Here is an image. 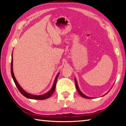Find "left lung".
I'll use <instances>...</instances> for the list:
<instances>
[{"mask_svg": "<svg viewBox=\"0 0 126 126\" xmlns=\"http://www.w3.org/2000/svg\"><path fill=\"white\" fill-rule=\"evenodd\" d=\"M74 80H75V84H76V89H77V91H78V93L79 94L81 95V96H82V97H83V98H87V99H91L92 98V97H88V96H87V95H86L84 94H83V93L82 92L80 91V90L79 89V87H78V83H77V79H76V78H74ZM108 93V92H107ZM106 93V94H107ZM106 94H105L104 95H105Z\"/></svg>", "mask_w": 126, "mask_h": 126, "instance_id": "1", "label": "left lung"}]
</instances>
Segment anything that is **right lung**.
I'll return each mask as SVG.
<instances>
[{
    "instance_id": "right-lung-1",
    "label": "right lung",
    "mask_w": 126,
    "mask_h": 126,
    "mask_svg": "<svg viewBox=\"0 0 126 126\" xmlns=\"http://www.w3.org/2000/svg\"><path fill=\"white\" fill-rule=\"evenodd\" d=\"M12 62H11V74H12V77L13 79V80H14V82L15 83V84H16V85L17 88L18 89V90L19 91V92L21 93V94H22V95H24V96H25L26 98H28L33 99L43 100V99H47V98H49L51 96V95H52V94L53 93V92H54V91H55L57 78H58L59 74L60 73H58V74H57L56 77H55V79H54V83H53V86L52 87V88H51L50 90L48 92H47L45 94H43L38 95L32 94H30L29 93H28V92H27L26 91H24V89H23L22 88V87L20 86L19 84L18 83V82H17L16 78L14 76L13 69V53H12Z\"/></svg>"
}]
</instances>
